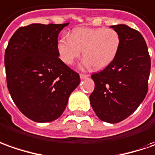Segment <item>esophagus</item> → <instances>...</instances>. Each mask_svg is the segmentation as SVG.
Listing matches in <instances>:
<instances>
[{
    "label": "esophagus",
    "mask_w": 155,
    "mask_h": 155,
    "mask_svg": "<svg viewBox=\"0 0 155 155\" xmlns=\"http://www.w3.org/2000/svg\"><path fill=\"white\" fill-rule=\"evenodd\" d=\"M88 74H84V73H80V78H82V79H84V78H88Z\"/></svg>",
    "instance_id": "34e87169"
}]
</instances>
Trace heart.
<instances>
[{"instance_id": "1", "label": "heart", "mask_w": 155, "mask_h": 155, "mask_svg": "<svg viewBox=\"0 0 155 155\" xmlns=\"http://www.w3.org/2000/svg\"><path fill=\"white\" fill-rule=\"evenodd\" d=\"M120 45V35L113 28H80L60 39L57 51L60 59L67 65L73 63L83 51L85 67L92 65L102 69L115 60Z\"/></svg>"}]
</instances>
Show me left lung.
<instances>
[{
    "label": "left lung",
    "instance_id": "8db88e82",
    "mask_svg": "<svg viewBox=\"0 0 155 155\" xmlns=\"http://www.w3.org/2000/svg\"><path fill=\"white\" fill-rule=\"evenodd\" d=\"M111 28L120 35V49L111 63L92 74L95 86L89 100L100 120L117 123L133 114L144 100L151 61L138 31L124 24Z\"/></svg>",
    "mask_w": 155,
    "mask_h": 155
}]
</instances>
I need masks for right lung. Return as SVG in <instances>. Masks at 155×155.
Listing matches in <instances>:
<instances>
[{
  "mask_svg": "<svg viewBox=\"0 0 155 155\" xmlns=\"http://www.w3.org/2000/svg\"><path fill=\"white\" fill-rule=\"evenodd\" d=\"M69 23H33L14 33L5 51L6 84L19 110L36 122L57 119L80 83L59 58L58 35Z\"/></svg>",
  "mask_w": 155,
  "mask_h": 155,
  "instance_id": "1",
  "label": "right lung"
}]
</instances>
